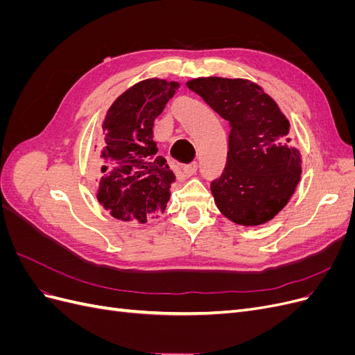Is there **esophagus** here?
<instances>
[{
  "mask_svg": "<svg viewBox=\"0 0 355 355\" xmlns=\"http://www.w3.org/2000/svg\"><path fill=\"white\" fill-rule=\"evenodd\" d=\"M197 168H198V164H197V163H191V164H188V166L184 167V175H185L187 178H191L192 175L197 173Z\"/></svg>",
  "mask_w": 355,
  "mask_h": 355,
  "instance_id": "1",
  "label": "esophagus"
}]
</instances>
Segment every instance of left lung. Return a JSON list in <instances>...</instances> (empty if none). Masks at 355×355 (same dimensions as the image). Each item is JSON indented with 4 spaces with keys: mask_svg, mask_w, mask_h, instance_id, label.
I'll return each mask as SVG.
<instances>
[{
    "mask_svg": "<svg viewBox=\"0 0 355 355\" xmlns=\"http://www.w3.org/2000/svg\"><path fill=\"white\" fill-rule=\"evenodd\" d=\"M187 85L230 124L228 163L210 187L219 211L241 227L270 222L302 175V155L290 141L286 115L250 80L200 77Z\"/></svg>",
    "mask_w": 355,
    "mask_h": 355,
    "instance_id": "obj_1",
    "label": "left lung"
}]
</instances>
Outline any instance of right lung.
<instances>
[{
	"label": "right lung",
	"instance_id": "add662e5",
	"mask_svg": "<svg viewBox=\"0 0 355 355\" xmlns=\"http://www.w3.org/2000/svg\"><path fill=\"white\" fill-rule=\"evenodd\" d=\"M180 87L178 81L148 78L127 89L112 102L102 123L101 206L121 222L146 223L159 218L171 197L176 176L159 157L154 121Z\"/></svg>",
	"mask_w": 355,
	"mask_h": 355
}]
</instances>
